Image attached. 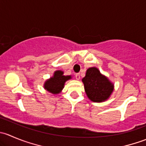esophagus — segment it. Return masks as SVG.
I'll return each mask as SVG.
<instances>
[{
    "instance_id": "34e87169",
    "label": "esophagus",
    "mask_w": 146,
    "mask_h": 146,
    "mask_svg": "<svg viewBox=\"0 0 146 146\" xmlns=\"http://www.w3.org/2000/svg\"><path fill=\"white\" fill-rule=\"evenodd\" d=\"M76 78L77 79V80H80V73H77V74H76Z\"/></svg>"
}]
</instances>
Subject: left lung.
Listing matches in <instances>:
<instances>
[{
    "label": "left lung",
    "instance_id": "1",
    "mask_svg": "<svg viewBox=\"0 0 146 146\" xmlns=\"http://www.w3.org/2000/svg\"><path fill=\"white\" fill-rule=\"evenodd\" d=\"M85 93L93 102H103L110 98L114 89V85L108 78L102 74L96 67L89 68L85 76L82 79Z\"/></svg>",
    "mask_w": 146,
    "mask_h": 146
}]
</instances>
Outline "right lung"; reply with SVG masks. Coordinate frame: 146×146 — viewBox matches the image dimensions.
<instances>
[{"label":"right lung","instance_id":"right-lung-1","mask_svg":"<svg viewBox=\"0 0 146 146\" xmlns=\"http://www.w3.org/2000/svg\"><path fill=\"white\" fill-rule=\"evenodd\" d=\"M62 70H56L53 76L47 79L44 83V88L54 95L59 94L64 89L65 82L72 78L71 76H64Z\"/></svg>","mask_w":146,"mask_h":146}]
</instances>
